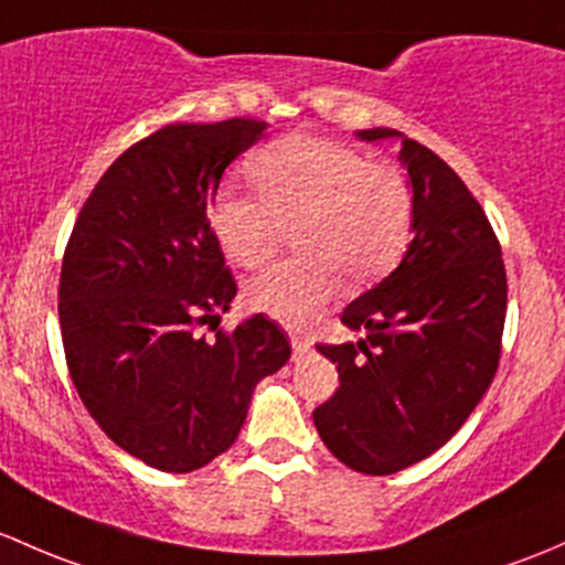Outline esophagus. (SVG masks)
Masks as SVG:
<instances>
[{"instance_id":"1","label":"esophagus","mask_w":565,"mask_h":565,"mask_svg":"<svg viewBox=\"0 0 565 565\" xmlns=\"http://www.w3.org/2000/svg\"><path fill=\"white\" fill-rule=\"evenodd\" d=\"M289 341H292L295 358H302L308 352V338H302L300 332H289Z\"/></svg>"}]
</instances>
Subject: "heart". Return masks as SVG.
Returning a JSON list of instances; mask_svg holds the SVG:
<instances>
[{"instance_id":"obj_1","label":"heart","mask_w":565,"mask_h":565,"mask_svg":"<svg viewBox=\"0 0 565 565\" xmlns=\"http://www.w3.org/2000/svg\"><path fill=\"white\" fill-rule=\"evenodd\" d=\"M263 204L222 192L207 205V230L237 267L265 265L281 227H292L298 257L246 284V306L284 324H302L341 287H362L401 263L414 230L406 178L373 164L343 142L292 132L246 162Z\"/></svg>"}]
</instances>
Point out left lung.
<instances>
[{
  "label": "left lung",
  "instance_id": "obj_1",
  "mask_svg": "<svg viewBox=\"0 0 565 565\" xmlns=\"http://www.w3.org/2000/svg\"><path fill=\"white\" fill-rule=\"evenodd\" d=\"M358 138H401L414 237L401 265L343 308L341 322L365 338L317 347L341 384L313 425L343 466L387 477L441 449L490 387L507 270L482 205L441 157L387 127Z\"/></svg>",
  "mask_w": 565,
  "mask_h": 565
}]
</instances>
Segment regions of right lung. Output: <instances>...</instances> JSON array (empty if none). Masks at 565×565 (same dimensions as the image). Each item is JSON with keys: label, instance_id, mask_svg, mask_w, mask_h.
<instances>
[{"label": "right lung", "instance_id": "add662e5", "mask_svg": "<svg viewBox=\"0 0 565 565\" xmlns=\"http://www.w3.org/2000/svg\"><path fill=\"white\" fill-rule=\"evenodd\" d=\"M267 124H168L99 178L64 252L58 324L83 406L124 452L189 473L227 452L257 382L292 354L254 313L205 338L237 284L207 230L227 164Z\"/></svg>", "mask_w": 565, "mask_h": 565}]
</instances>
